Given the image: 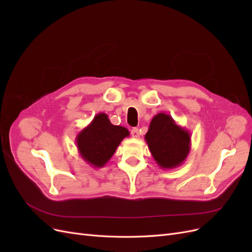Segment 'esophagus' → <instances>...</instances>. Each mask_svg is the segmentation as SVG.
<instances>
[{
	"instance_id": "34e87169",
	"label": "esophagus",
	"mask_w": 252,
	"mask_h": 252,
	"mask_svg": "<svg viewBox=\"0 0 252 252\" xmlns=\"http://www.w3.org/2000/svg\"><path fill=\"white\" fill-rule=\"evenodd\" d=\"M140 134H141V133H140L138 128H132V129H131V135H132V138L138 139V138H140Z\"/></svg>"
}]
</instances>
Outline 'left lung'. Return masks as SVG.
Instances as JSON below:
<instances>
[{
	"label": "left lung",
	"mask_w": 252,
	"mask_h": 252,
	"mask_svg": "<svg viewBox=\"0 0 252 252\" xmlns=\"http://www.w3.org/2000/svg\"><path fill=\"white\" fill-rule=\"evenodd\" d=\"M145 141L155 161L163 169L177 168L182 165L191 147L189 131L164 112L152 118Z\"/></svg>",
	"instance_id": "obj_1"
}]
</instances>
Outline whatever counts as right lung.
<instances>
[{
	"mask_svg": "<svg viewBox=\"0 0 252 252\" xmlns=\"http://www.w3.org/2000/svg\"><path fill=\"white\" fill-rule=\"evenodd\" d=\"M126 136H129L127 128L112 125L107 114L101 112L78 133L75 143L84 161L94 168H101Z\"/></svg>",
	"mask_w": 252,
	"mask_h": 252,
	"instance_id": "add662e5",
	"label": "right lung"
}]
</instances>
